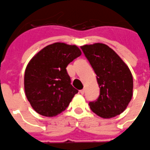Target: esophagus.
<instances>
[{
    "label": "esophagus",
    "instance_id": "obj_1",
    "mask_svg": "<svg viewBox=\"0 0 150 150\" xmlns=\"http://www.w3.org/2000/svg\"><path fill=\"white\" fill-rule=\"evenodd\" d=\"M79 92H80V93L81 94V95H83V94L84 93V90H83V89H82V90H81Z\"/></svg>",
    "mask_w": 150,
    "mask_h": 150
}]
</instances>
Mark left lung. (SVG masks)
Returning a JSON list of instances; mask_svg holds the SVG:
<instances>
[{"label": "left lung", "instance_id": "1", "mask_svg": "<svg viewBox=\"0 0 150 150\" xmlns=\"http://www.w3.org/2000/svg\"><path fill=\"white\" fill-rule=\"evenodd\" d=\"M96 74L100 94L89 105L102 118H111L125 110L133 95L130 69L119 55L102 43L81 47Z\"/></svg>", "mask_w": 150, "mask_h": 150}]
</instances>
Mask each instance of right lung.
Masks as SVG:
<instances>
[{"mask_svg":"<svg viewBox=\"0 0 150 150\" xmlns=\"http://www.w3.org/2000/svg\"><path fill=\"white\" fill-rule=\"evenodd\" d=\"M81 54L76 45L55 42L30 60L25 69V90L35 111L54 117L66 110L78 92L71 84L67 67Z\"/></svg>","mask_w":150,"mask_h":150,"instance_id":"obj_1","label":"right lung"}]
</instances>
